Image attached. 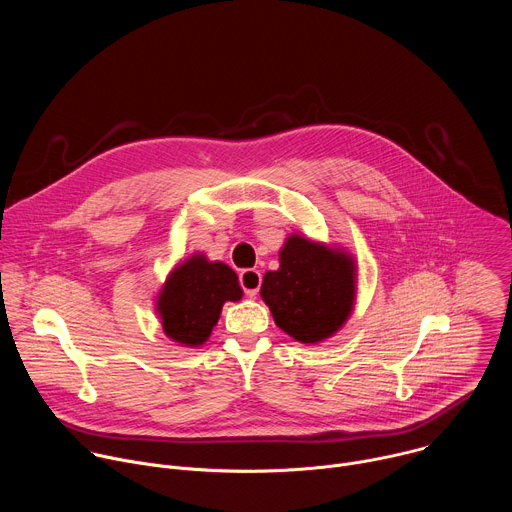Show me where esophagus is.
<instances>
[{"instance_id":"obj_1","label":"esophagus","mask_w":512,"mask_h":512,"mask_svg":"<svg viewBox=\"0 0 512 512\" xmlns=\"http://www.w3.org/2000/svg\"><path fill=\"white\" fill-rule=\"evenodd\" d=\"M261 281H263V277H261V273L257 269H243L239 273V283H241L247 298H255L259 294Z\"/></svg>"}]
</instances>
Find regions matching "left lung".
I'll return each instance as SVG.
<instances>
[{"instance_id":"left-lung-1","label":"left lung","mask_w":512,"mask_h":512,"mask_svg":"<svg viewBox=\"0 0 512 512\" xmlns=\"http://www.w3.org/2000/svg\"><path fill=\"white\" fill-rule=\"evenodd\" d=\"M279 263L277 271L265 273L261 285L275 324L306 344L332 336L352 310V261L324 245L291 237Z\"/></svg>"}]
</instances>
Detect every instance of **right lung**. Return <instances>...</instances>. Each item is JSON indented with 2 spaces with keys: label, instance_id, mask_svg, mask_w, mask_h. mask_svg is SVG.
<instances>
[{
  "label": "right lung",
  "instance_id": "1",
  "mask_svg": "<svg viewBox=\"0 0 512 512\" xmlns=\"http://www.w3.org/2000/svg\"><path fill=\"white\" fill-rule=\"evenodd\" d=\"M237 273L225 263H208L194 255L168 277L158 312L164 332L186 346L202 344L218 322L225 302L241 300Z\"/></svg>",
  "mask_w": 512,
  "mask_h": 512
}]
</instances>
